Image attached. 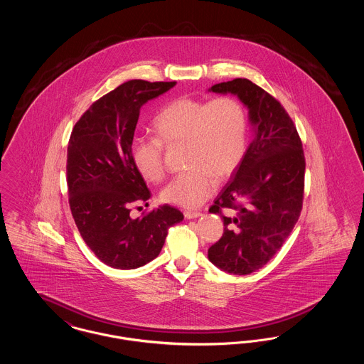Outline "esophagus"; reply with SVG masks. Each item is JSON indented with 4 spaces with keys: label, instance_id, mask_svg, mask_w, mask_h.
Listing matches in <instances>:
<instances>
[{
    "label": "esophagus",
    "instance_id": "1",
    "mask_svg": "<svg viewBox=\"0 0 364 364\" xmlns=\"http://www.w3.org/2000/svg\"><path fill=\"white\" fill-rule=\"evenodd\" d=\"M202 215V213L199 211H184V217L187 220H193V218H199Z\"/></svg>",
    "mask_w": 364,
    "mask_h": 364
}]
</instances>
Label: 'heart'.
<instances>
[{
	"mask_svg": "<svg viewBox=\"0 0 364 364\" xmlns=\"http://www.w3.org/2000/svg\"><path fill=\"white\" fill-rule=\"evenodd\" d=\"M156 138L135 139L131 158L146 180L164 178V146L184 141L186 165L162 190L164 202L193 208L200 206L215 190L217 178L224 180L242 162L247 149L248 122L237 100L220 97L211 101L177 98L165 105L153 120Z\"/></svg>",
	"mask_w": 364,
	"mask_h": 364,
	"instance_id": "1",
	"label": "heart"
}]
</instances>
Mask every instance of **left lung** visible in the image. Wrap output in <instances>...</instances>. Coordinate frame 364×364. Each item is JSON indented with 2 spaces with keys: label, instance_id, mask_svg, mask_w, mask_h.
Instances as JSON below:
<instances>
[{
  "label": "left lung",
  "instance_id": "1",
  "mask_svg": "<svg viewBox=\"0 0 364 364\" xmlns=\"http://www.w3.org/2000/svg\"><path fill=\"white\" fill-rule=\"evenodd\" d=\"M208 91L237 97L252 129L240 165L208 210H226L224 235L208 248V260L229 274H251L276 255L299 220L306 171L301 141L285 109L251 80L233 79Z\"/></svg>",
  "mask_w": 364,
  "mask_h": 364
}]
</instances>
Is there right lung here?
I'll return each mask as SVG.
<instances>
[{"mask_svg": "<svg viewBox=\"0 0 364 364\" xmlns=\"http://www.w3.org/2000/svg\"><path fill=\"white\" fill-rule=\"evenodd\" d=\"M176 82L129 80L90 106L76 122L67 159V183L75 224L105 264L131 270L159 255L168 229L183 221L180 210L164 205L132 218L131 206L151 193L131 158L140 107Z\"/></svg>", "mask_w": 364, "mask_h": 364, "instance_id": "obj_1", "label": "right lung"}]
</instances>
